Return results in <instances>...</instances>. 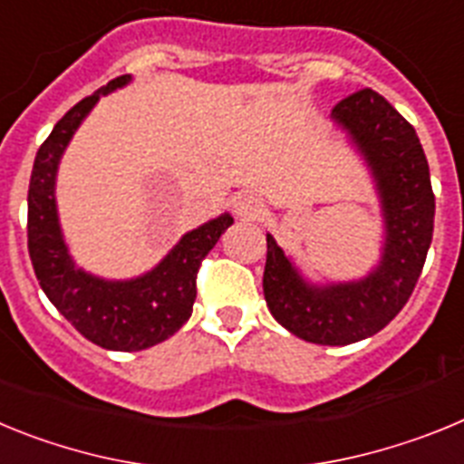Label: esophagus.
<instances>
[{"mask_svg":"<svg viewBox=\"0 0 464 464\" xmlns=\"http://www.w3.org/2000/svg\"><path fill=\"white\" fill-rule=\"evenodd\" d=\"M262 207H265V204H262L256 195H251V192H241V195L235 197V202H232V211H235L239 218H257L262 213Z\"/></svg>","mask_w":464,"mask_h":464,"instance_id":"1","label":"esophagus"}]
</instances>
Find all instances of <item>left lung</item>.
Returning <instances> with one entry per match:
<instances>
[{
  "mask_svg": "<svg viewBox=\"0 0 464 464\" xmlns=\"http://www.w3.org/2000/svg\"><path fill=\"white\" fill-rule=\"evenodd\" d=\"M330 118L346 132L376 186L381 257L362 278L314 283L267 235L262 290L274 318L295 337L346 346L383 330L411 297L432 241L434 195L416 130L379 92L358 90Z\"/></svg>",
  "mask_w": 464,
  "mask_h": 464,
  "instance_id": "left-lung-1",
  "label": "left lung"
}]
</instances>
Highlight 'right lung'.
Masks as SVG:
<instances>
[{
    "label": "right lung",
    "mask_w": 464,
    "mask_h": 464,
    "mask_svg": "<svg viewBox=\"0 0 464 464\" xmlns=\"http://www.w3.org/2000/svg\"><path fill=\"white\" fill-rule=\"evenodd\" d=\"M130 81V73L109 81L57 121L36 153L27 192V248L41 290L85 339L109 351H143L181 330L195 304L197 269L235 223L220 213L190 229L150 272L134 278L94 276L73 262L57 216V167L100 97Z\"/></svg>",
    "instance_id": "right-lung-1"
}]
</instances>
